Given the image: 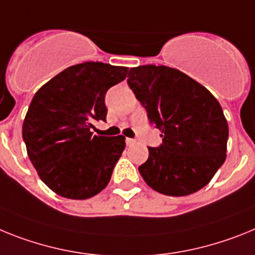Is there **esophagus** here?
I'll return each instance as SVG.
<instances>
[{
    "label": "esophagus",
    "mask_w": 255,
    "mask_h": 255,
    "mask_svg": "<svg viewBox=\"0 0 255 255\" xmlns=\"http://www.w3.org/2000/svg\"><path fill=\"white\" fill-rule=\"evenodd\" d=\"M126 143H127L128 146L133 145V143H134V140H133V138H129V137H127V138H126Z\"/></svg>",
    "instance_id": "obj_1"
}]
</instances>
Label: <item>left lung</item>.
Masks as SVG:
<instances>
[{
    "label": "left lung",
    "mask_w": 255,
    "mask_h": 255,
    "mask_svg": "<svg viewBox=\"0 0 255 255\" xmlns=\"http://www.w3.org/2000/svg\"><path fill=\"white\" fill-rule=\"evenodd\" d=\"M127 82L163 137L138 167L145 182L168 196L203 189L226 160L229 125L220 103L189 75L164 65L130 68Z\"/></svg>",
    "instance_id": "1"
}]
</instances>
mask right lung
<instances>
[{"instance_id": "add662e5", "label": "right lung", "mask_w": 255, "mask_h": 255, "mask_svg": "<svg viewBox=\"0 0 255 255\" xmlns=\"http://www.w3.org/2000/svg\"><path fill=\"white\" fill-rule=\"evenodd\" d=\"M127 72L87 61L66 68L35 92L23 140L39 178L63 198L85 200L109 183L126 138L94 136L91 128L94 121H106V91Z\"/></svg>"}]
</instances>
